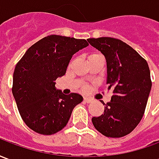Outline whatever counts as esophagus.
Segmentation results:
<instances>
[{
    "mask_svg": "<svg viewBox=\"0 0 159 159\" xmlns=\"http://www.w3.org/2000/svg\"><path fill=\"white\" fill-rule=\"evenodd\" d=\"M92 100H92V99H90V98H87V97H85V98H84V101H85L86 103H90Z\"/></svg>",
    "mask_w": 159,
    "mask_h": 159,
    "instance_id": "1",
    "label": "esophagus"
}]
</instances>
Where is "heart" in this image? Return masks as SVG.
Listing matches in <instances>:
<instances>
[{"instance_id":"b5f03b06","label":"heart","mask_w":159,"mask_h":159,"mask_svg":"<svg viewBox=\"0 0 159 159\" xmlns=\"http://www.w3.org/2000/svg\"><path fill=\"white\" fill-rule=\"evenodd\" d=\"M94 54H95V53H94Z\"/></svg>"}]
</instances>
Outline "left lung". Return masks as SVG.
<instances>
[{"instance_id": "8db88e82", "label": "left lung", "mask_w": 159, "mask_h": 159, "mask_svg": "<svg viewBox=\"0 0 159 159\" xmlns=\"http://www.w3.org/2000/svg\"><path fill=\"white\" fill-rule=\"evenodd\" d=\"M88 42L106 58L107 83L112 89L110 102L104 104V114L92 123L107 137L119 138L131 133L145 112L152 81L148 64L121 40L112 37L89 38Z\"/></svg>"}]
</instances>
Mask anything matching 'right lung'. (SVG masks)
Returning <instances> with one entry per match:
<instances>
[{"label":"right lung","instance_id":"right-lung-1","mask_svg":"<svg viewBox=\"0 0 159 159\" xmlns=\"http://www.w3.org/2000/svg\"><path fill=\"white\" fill-rule=\"evenodd\" d=\"M88 46L84 39L51 35L33 44L16 65L12 92L30 129L50 135L66 126L83 98L56 89L55 80L66 74L73 54Z\"/></svg>","mask_w":159,"mask_h":159}]
</instances>
